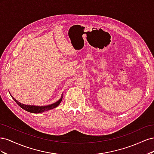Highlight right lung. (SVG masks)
Returning <instances> with one entry per match:
<instances>
[{"mask_svg":"<svg viewBox=\"0 0 154 154\" xmlns=\"http://www.w3.org/2000/svg\"><path fill=\"white\" fill-rule=\"evenodd\" d=\"M11 97H12V98L14 100V101H15L16 103L21 107L22 109H23L27 112H31V113L39 114V113L44 112L48 111L49 110L54 109L57 106H58L60 105V103H61V101L62 100L63 94H62V96H61V97H60V99L59 100H58L57 102H55V103L49 105H46V106H36V105H25V104L20 103V102L18 101L15 98H14L12 96H11Z\"/></svg>","mask_w":154,"mask_h":154,"instance_id":"obj_1","label":"right lung"}]
</instances>
